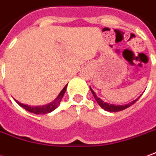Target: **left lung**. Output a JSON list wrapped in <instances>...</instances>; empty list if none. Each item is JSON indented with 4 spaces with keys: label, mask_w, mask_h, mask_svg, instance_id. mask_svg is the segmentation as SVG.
Instances as JSON below:
<instances>
[{
    "label": "left lung",
    "mask_w": 156,
    "mask_h": 156,
    "mask_svg": "<svg viewBox=\"0 0 156 156\" xmlns=\"http://www.w3.org/2000/svg\"><path fill=\"white\" fill-rule=\"evenodd\" d=\"M90 90H91V92L93 94L94 97V99H95V101H97V103L100 105V106H101V108H103L105 111H107V112H120V111H122V110H125V109L128 108L129 106H131L132 105H133L136 102V101L139 100L140 96L137 99V100H135V101H132L131 103H129V104L125 105H112V104H108V103H105L104 101L101 100L100 98L98 96H96V94L93 91V89L90 88Z\"/></svg>",
    "instance_id": "8db88e82"
}]
</instances>
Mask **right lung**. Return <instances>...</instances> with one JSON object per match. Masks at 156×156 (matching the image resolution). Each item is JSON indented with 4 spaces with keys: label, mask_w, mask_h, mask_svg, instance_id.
Returning a JSON list of instances; mask_svg holds the SVG:
<instances>
[{
    "label": "right lung",
    "mask_w": 156,
    "mask_h": 156,
    "mask_svg": "<svg viewBox=\"0 0 156 156\" xmlns=\"http://www.w3.org/2000/svg\"><path fill=\"white\" fill-rule=\"evenodd\" d=\"M67 85L63 88V89L61 91V93L59 94V95L57 96V98L55 99V101H52L51 103L46 105H42V106H30V105H26L19 103L18 101H17V103L20 106H22L23 108L25 109L26 111L31 112V113H34V114H46V113H49V112L54 111L59 105L60 102H61L63 95H64V94L66 92Z\"/></svg>",
    "instance_id": "right-lung-1"
}]
</instances>
